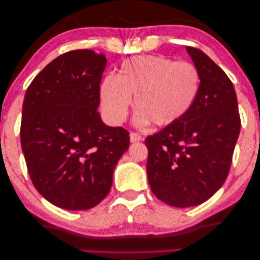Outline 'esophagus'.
<instances>
[{
    "label": "esophagus",
    "mask_w": 260,
    "mask_h": 260,
    "mask_svg": "<svg viewBox=\"0 0 260 260\" xmlns=\"http://www.w3.org/2000/svg\"><path fill=\"white\" fill-rule=\"evenodd\" d=\"M142 139H143L142 136H140V135L137 134V133H131V134H130V140H131V143L139 142V140H142Z\"/></svg>",
    "instance_id": "esophagus-1"
}]
</instances>
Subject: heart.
<instances>
[{
	"instance_id": "obj_1",
	"label": "heart",
	"mask_w": 260,
	"mask_h": 260,
	"mask_svg": "<svg viewBox=\"0 0 260 260\" xmlns=\"http://www.w3.org/2000/svg\"><path fill=\"white\" fill-rule=\"evenodd\" d=\"M202 86L198 68L162 55H140L123 61L118 75H107L100 84L102 113L109 123L124 122L135 95L136 123L170 126L193 108Z\"/></svg>"
}]
</instances>
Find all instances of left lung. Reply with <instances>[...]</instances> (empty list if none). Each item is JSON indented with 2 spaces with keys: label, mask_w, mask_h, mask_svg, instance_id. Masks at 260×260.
<instances>
[{
  "label": "left lung",
  "mask_w": 260,
  "mask_h": 260,
  "mask_svg": "<svg viewBox=\"0 0 260 260\" xmlns=\"http://www.w3.org/2000/svg\"><path fill=\"white\" fill-rule=\"evenodd\" d=\"M186 52L202 75L198 99L182 121L145 140L152 192L174 207L199 205L222 186L241 130L232 80L201 49Z\"/></svg>",
  "instance_id": "obj_1"
}]
</instances>
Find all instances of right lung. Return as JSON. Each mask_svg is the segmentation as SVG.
I'll list each match as a JSON object with an SVG mask.
<instances>
[{
    "instance_id": "add662e5",
    "label": "right lung",
    "mask_w": 260,
    "mask_h": 260,
    "mask_svg": "<svg viewBox=\"0 0 260 260\" xmlns=\"http://www.w3.org/2000/svg\"><path fill=\"white\" fill-rule=\"evenodd\" d=\"M106 64L104 54L71 50L47 64L25 93L20 144L27 172L42 197L66 210L102 202L129 148L127 130L104 124L98 112Z\"/></svg>"
}]
</instances>
